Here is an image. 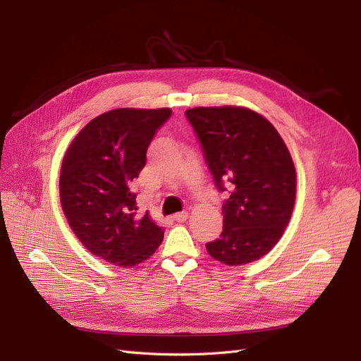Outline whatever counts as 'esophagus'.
<instances>
[{"instance_id": "1", "label": "esophagus", "mask_w": 361, "mask_h": 361, "mask_svg": "<svg viewBox=\"0 0 361 361\" xmlns=\"http://www.w3.org/2000/svg\"><path fill=\"white\" fill-rule=\"evenodd\" d=\"M187 218H188V212H179V214L173 215V221L183 223V221H187Z\"/></svg>"}]
</instances>
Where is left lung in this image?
I'll return each mask as SVG.
<instances>
[{
    "label": "left lung",
    "mask_w": 361,
    "mask_h": 361,
    "mask_svg": "<svg viewBox=\"0 0 361 361\" xmlns=\"http://www.w3.org/2000/svg\"><path fill=\"white\" fill-rule=\"evenodd\" d=\"M187 117L218 190L227 191L221 236L206 244L212 259L239 267L268 255L290 221L297 171L271 122L245 106H195Z\"/></svg>",
    "instance_id": "1"
}]
</instances>
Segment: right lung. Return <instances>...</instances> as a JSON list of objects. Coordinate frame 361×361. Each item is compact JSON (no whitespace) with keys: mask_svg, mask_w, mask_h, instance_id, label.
<instances>
[{"mask_svg":"<svg viewBox=\"0 0 361 361\" xmlns=\"http://www.w3.org/2000/svg\"><path fill=\"white\" fill-rule=\"evenodd\" d=\"M170 108H116L94 117L72 140L60 170V203L80 243L108 264L133 268L161 245L164 228L137 214L130 182Z\"/></svg>","mask_w":361,"mask_h":361,"instance_id":"obj_1","label":"right lung"}]
</instances>
